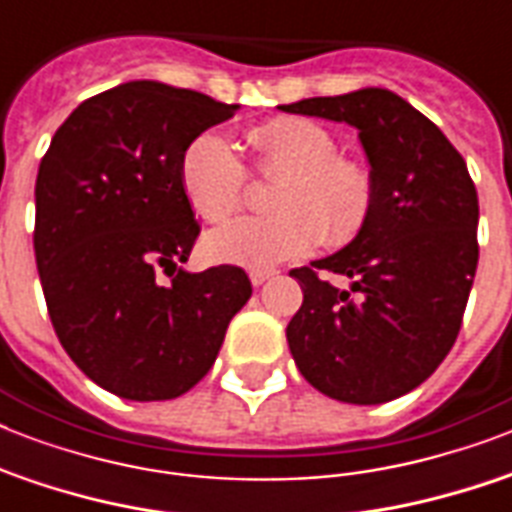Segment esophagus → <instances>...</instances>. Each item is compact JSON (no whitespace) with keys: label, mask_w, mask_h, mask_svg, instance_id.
Listing matches in <instances>:
<instances>
[{"label":"esophagus","mask_w":512,"mask_h":512,"mask_svg":"<svg viewBox=\"0 0 512 512\" xmlns=\"http://www.w3.org/2000/svg\"><path fill=\"white\" fill-rule=\"evenodd\" d=\"M276 271H263V268H255V271H249V281H252V287H260L268 279H273Z\"/></svg>","instance_id":"obj_1"}]
</instances>
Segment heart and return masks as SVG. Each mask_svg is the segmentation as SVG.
Wrapping results in <instances>:
<instances>
[{"mask_svg": "<svg viewBox=\"0 0 512 512\" xmlns=\"http://www.w3.org/2000/svg\"><path fill=\"white\" fill-rule=\"evenodd\" d=\"M255 170L279 175L268 196L273 215L244 217L204 239L215 263L268 268L327 241L342 247L364 231L374 209V177L337 154L332 132L303 116H276L249 132ZM180 188L204 223H225L244 204V167L231 140L201 132L180 156Z\"/></svg>", "mask_w": 512, "mask_h": 512, "instance_id": "1", "label": "heart"}]
</instances>
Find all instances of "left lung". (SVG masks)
Wrapping results in <instances>:
<instances>
[{
    "mask_svg": "<svg viewBox=\"0 0 512 512\" xmlns=\"http://www.w3.org/2000/svg\"><path fill=\"white\" fill-rule=\"evenodd\" d=\"M358 130L374 177L369 223L340 252L295 268L303 305L287 327L297 369L342 404H385L452 350L478 265V193L446 135L382 87L279 106ZM340 272L350 290L321 282Z\"/></svg>",
    "mask_w": 512,
    "mask_h": 512,
    "instance_id": "1",
    "label": "left lung"
}]
</instances>
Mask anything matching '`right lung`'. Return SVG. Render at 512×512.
I'll use <instances>...</instances> for the list:
<instances>
[{"instance_id": "right-lung-1", "label": "right lung", "mask_w": 512, "mask_h": 512, "mask_svg": "<svg viewBox=\"0 0 512 512\" xmlns=\"http://www.w3.org/2000/svg\"><path fill=\"white\" fill-rule=\"evenodd\" d=\"M236 111L151 79L119 84L74 108L39 164L34 252L52 327L114 396H183L252 295L236 265L180 268L199 236L180 156Z\"/></svg>"}]
</instances>
